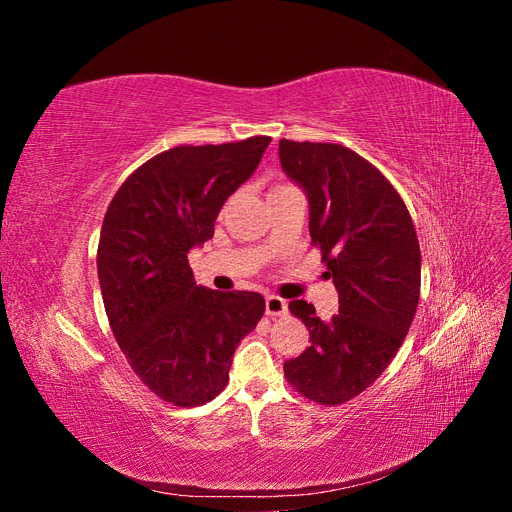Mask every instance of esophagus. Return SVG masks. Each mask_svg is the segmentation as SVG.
I'll return each mask as SVG.
<instances>
[{"mask_svg": "<svg viewBox=\"0 0 512 512\" xmlns=\"http://www.w3.org/2000/svg\"><path fill=\"white\" fill-rule=\"evenodd\" d=\"M265 312L267 316H284L288 312V303L282 297H275V294H269L265 301Z\"/></svg>", "mask_w": 512, "mask_h": 512, "instance_id": "34e87169", "label": "esophagus"}]
</instances>
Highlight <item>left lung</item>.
Returning a JSON list of instances; mask_svg holds the SVG:
<instances>
[{"label":"left lung","instance_id":"obj_1","mask_svg":"<svg viewBox=\"0 0 512 512\" xmlns=\"http://www.w3.org/2000/svg\"><path fill=\"white\" fill-rule=\"evenodd\" d=\"M280 164L307 196L309 235L339 294L331 320L290 301L312 346L284 363V376L307 399L337 406L365 391L406 339L421 297V250L404 200L359 153L282 138Z\"/></svg>","mask_w":512,"mask_h":512}]
</instances>
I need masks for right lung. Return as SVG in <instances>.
Here are the masks:
<instances>
[{
  "mask_svg": "<svg viewBox=\"0 0 512 512\" xmlns=\"http://www.w3.org/2000/svg\"><path fill=\"white\" fill-rule=\"evenodd\" d=\"M269 143L168 149L123 181L104 215L98 277L108 322L134 374L173 406L222 393L232 354L265 314L258 292L198 286L188 254L213 237L220 209Z\"/></svg>",
  "mask_w": 512,
  "mask_h": 512,
  "instance_id": "obj_1",
  "label": "right lung"
}]
</instances>
